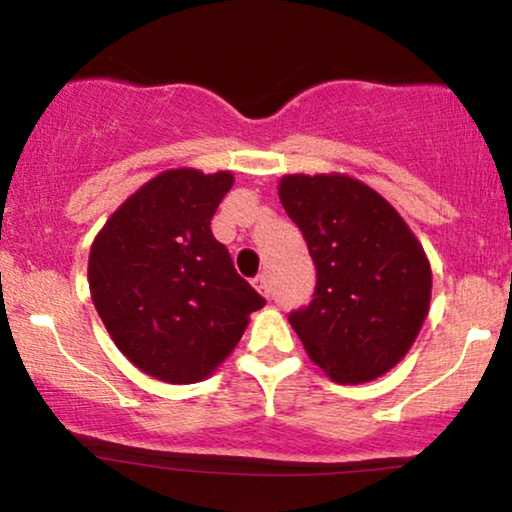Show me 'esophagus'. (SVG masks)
I'll use <instances>...</instances> for the list:
<instances>
[{"label": "esophagus", "mask_w": 512, "mask_h": 512, "mask_svg": "<svg viewBox=\"0 0 512 512\" xmlns=\"http://www.w3.org/2000/svg\"><path fill=\"white\" fill-rule=\"evenodd\" d=\"M251 285H254L256 287V290H258V294H263V297H268V294H270V290H268V278H266V275H256V278L254 280H251Z\"/></svg>", "instance_id": "obj_1"}]
</instances>
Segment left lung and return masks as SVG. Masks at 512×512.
Wrapping results in <instances>:
<instances>
[{
	"label": "left lung",
	"mask_w": 512,
	"mask_h": 512,
	"mask_svg": "<svg viewBox=\"0 0 512 512\" xmlns=\"http://www.w3.org/2000/svg\"><path fill=\"white\" fill-rule=\"evenodd\" d=\"M278 196L316 266L311 304L290 323L306 354L342 386L388 374L431 304V263L402 215L342 172L285 174Z\"/></svg>",
	"instance_id": "left-lung-1"
}]
</instances>
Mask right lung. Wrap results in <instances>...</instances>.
Listing matches in <instances>:
<instances>
[{
    "instance_id": "right-lung-1",
    "label": "right lung",
    "mask_w": 512,
    "mask_h": 512,
    "mask_svg": "<svg viewBox=\"0 0 512 512\" xmlns=\"http://www.w3.org/2000/svg\"><path fill=\"white\" fill-rule=\"evenodd\" d=\"M232 184L227 170L160 172L114 210L90 246V299L107 333L158 381H206L266 304L210 232Z\"/></svg>"
}]
</instances>
